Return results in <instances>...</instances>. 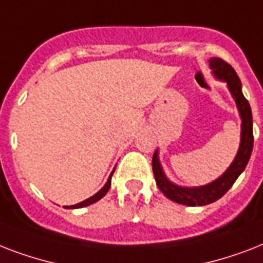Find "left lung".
<instances>
[{"label":"left lung","instance_id":"8db88e82","mask_svg":"<svg viewBox=\"0 0 263 263\" xmlns=\"http://www.w3.org/2000/svg\"><path fill=\"white\" fill-rule=\"evenodd\" d=\"M210 68L213 69V73L216 75V78L227 82L237 105V109H239L241 117L240 147H239V152L236 154V158L233 160V162L227 169L224 175L214 180L213 183L206 184L203 187L195 188L179 187V185L171 183L166 179L165 173L162 172L160 161L157 157V152L154 153V156H153V173H154L158 188L166 198H169L173 202H177V203L187 204V206H204V204L213 203L217 199H220L221 196L232 187L237 177L246 169L254 146L253 113H251L249 101L246 99V97L241 92V82L239 76L231 64H228L222 59H218V57L210 60Z\"/></svg>","mask_w":263,"mask_h":263}]
</instances>
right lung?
I'll use <instances>...</instances> for the list:
<instances>
[{
  "label": "right lung",
  "mask_w": 263,
  "mask_h": 263,
  "mask_svg": "<svg viewBox=\"0 0 263 263\" xmlns=\"http://www.w3.org/2000/svg\"><path fill=\"white\" fill-rule=\"evenodd\" d=\"M113 173H115V171L110 173V176H109V179H107L106 184L103 185L102 190H99L95 195H92L91 198H88V199L83 200V202H80V203L78 204H73V206H69V209H79V208H84V206H88V204H92L95 203V202H98L101 198H103V196L106 195V192L109 191V188H110V181H111V176H113Z\"/></svg>",
  "instance_id": "obj_1"
}]
</instances>
